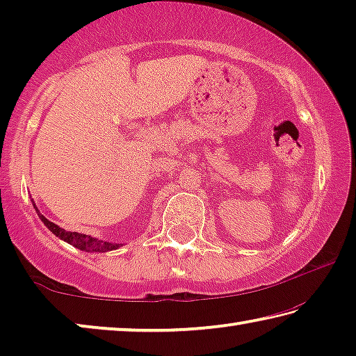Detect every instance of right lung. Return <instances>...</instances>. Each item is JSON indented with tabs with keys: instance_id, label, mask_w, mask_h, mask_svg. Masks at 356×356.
Returning a JSON list of instances; mask_svg holds the SVG:
<instances>
[{
	"instance_id": "right-lung-1",
	"label": "right lung",
	"mask_w": 356,
	"mask_h": 356,
	"mask_svg": "<svg viewBox=\"0 0 356 356\" xmlns=\"http://www.w3.org/2000/svg\"><path fill=\"white\" fill-rule=\"evenodd\" d=\"M33 201V200H31ZM33 206L35 209V212H38L39 218L42 220V222L50 229V231L55 234L56 237H59L64 242L70 243L72 246H75V248L81 250V251H86V252H106V251H113V250H118L122 246V243H111V242H105V240H99L92 236H86V234H80V232H70V231H65V229L59 227L55 222H51L50 220H47L44 215L39 212V209L35 207V204L33 201Z\"/></svg>"
}]
</instances>
